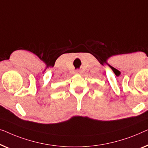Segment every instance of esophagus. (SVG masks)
Instances as JSON below:
<instances>
[{
    "mask_svg": "<svg viewBox=\"0 0 148 148\" xmlns=\"http://www.w3.org/2000/svg\"><path fill=\"white\" fill-rule=\"evenodd\" d=\"M76 74H81V71L80 70H76Z\"/></svg>",
    "mask_w": 148,
    "mask_h": 148,
    "instance_id": "34e87169",
    "label": "esophagus"
}]
</instances>
